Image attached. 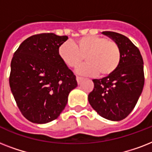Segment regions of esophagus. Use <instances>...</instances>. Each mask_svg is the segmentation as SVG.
<instances>
[{
    "mask_svg": "<svg viewBox=\"0 0 152 152\" xmlns=\"http://www.w3.org/2000/svg\"><path fill=\"white\" fill-rule=\"evenodd\" d=\"M83 80V77H80V76H76V80H77V83H80Z\"/></svg>",
    "mask_w": 152,
    "mask_h": 152,
    "instance_id": "34e87169",
    "label": "esophagus"
}]
</instances>
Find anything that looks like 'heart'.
Instances as JSON below:
<instances>
[{
    "mask_svg": "<svg viewBox=\"0 0 152 152\" xmlns=\"http://www.w3.org/2000/svg\"><path fill=\"white\" fill-rule=\"evenodd\" d=\"M58 53L62 61L70 68H77L83 61L87 63L78 69L80 74L85 76H101L113 74L120 65L121 53L115 42L106 37L87 35L79 38L76 44L71 41L64 42L59 47Z\"/></svg>",
    "mask_w": 152,
    "mask_h": 152,
    "instance_id": "heart-1",
    "label": "heart"
}]
</instances>
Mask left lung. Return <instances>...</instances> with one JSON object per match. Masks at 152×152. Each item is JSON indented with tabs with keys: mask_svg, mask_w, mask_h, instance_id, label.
<instances>
[{
	"mask_svg": "<svg viewBox=\"0 0 152 152\" xmlns=\"http://www.w3.org/2000/svg\"><path fill=\"white\" fill-rule=\"evenodd\" d=\"M102 34L120 47L121 60L113 74L93 80L94 89L88 101L101 117L110 121L125 119L134 109L144 85V61L139 49L123 34L113 31Z\"/></svg>",
	"mask_w": 152,
	"mask_h": 152,
	"instance_id": "8db88e82",
	"label": "left lung"
}]
</instances>
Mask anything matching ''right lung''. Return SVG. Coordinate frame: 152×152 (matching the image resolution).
I'll list each match as a JSON object with an SVG mask.
<instances>
[{
  "label": "right lung",
  "mask_w": 152,
  "mask_h": 152,
  "mask_svg": "<svg viewBox=\"0 0 152 152\" xmlns=\"http://www.w3.org/2000/svg\"><path fill=\"white\" fill-rule=\"evenodd\" d=\"M68 36L32 35L20 44L11 61L9 85L25 118L45 124L58 118L76 88V76L62 61L60 46Z\"/></svg>",
  "instance_id": "1"
}]
</instances>
